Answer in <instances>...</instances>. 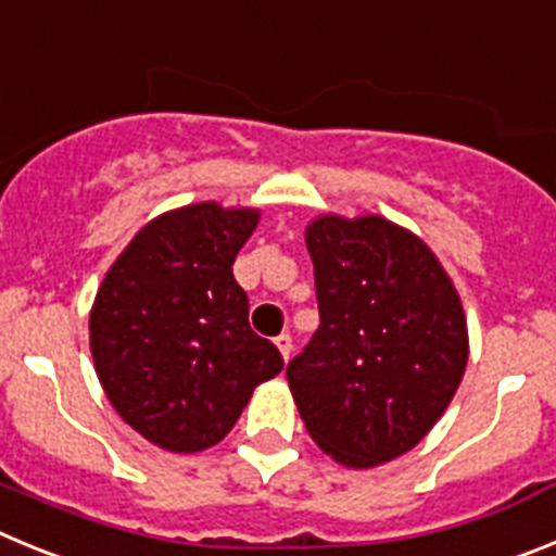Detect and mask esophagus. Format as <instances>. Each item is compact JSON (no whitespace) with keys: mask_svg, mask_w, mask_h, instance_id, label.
<instances>
[{"mask_svg":"<svg viewBox=\"0 0 556 556\" xmlns=\"http://www.w3.org/2000/svg\"><path fill=\"white\" fill-rule=\"evenodd\" d=\"M274 343H277V349H279V352H282L285 359H288L290 354H293V338H290L288 332L277 334V340H274Z\"/></svg>","mask_w":556,"mask_h":556,"instance_id":"esophagus-1","label":"esophagus"}]
</instances>
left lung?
Listing matches in <instances>:
<instances>
[{"label":"left lung","mask_w":556,"mask_h":556,"mask_svg":"<svg viewBox=\"0 0 556 556\" xmlns=\"http://www.w3.org/2000/svg\"><path fill=\"white\" fill-rule=\"evenodd\" d=\"M318 329L285 368L313 440L349 468L409 448L452 402L468 363L463 304L438 257L379 216L307 229Z\"/></svg>","instance_id":"left-lung-1"}]
</instances>
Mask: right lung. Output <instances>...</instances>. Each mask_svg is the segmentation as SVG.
<instances>
[{
	"label": "right lung",
	"mask_w": 556,
	"mask_h": 556,
	"mask_svg": "<svg viewBox=\"0 0 556 556\" xmlns=\"http://www.w3.org/2000/svg\"><path fill=\"white\" fill-rule=\"evenodd\" d=\"M257 210L213 202L174 210L135 235L91 313L99 382L124 421L168 452L224 438L282 354L249 327L232 263Z\"/></svg>",
	"instance_id": "add662e5"
}]
</instances>
